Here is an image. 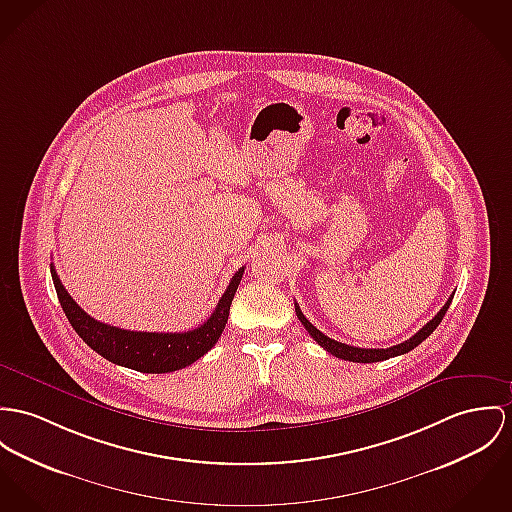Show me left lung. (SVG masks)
Masks as SVG:
<instances>
[{
  "mask_svg": "<svg viewBox=\"0 0 512 512\" xmlns=\"http://www.w3.org/2000/svg\"><path fill=\"white\" fill-rule=\"evenodd\" d=\"M452 298H454V294L446 300V304L442 306V310L434 315L433 319H431L423 329H419L411 339H407V341H403V343H399V345H394V347H390V349H360V347H351V345L339 343V341H335V339H329L327 335H323L317 327H314V325L306 319V315L302 314V310H300L298 304H296V315H298V319L302 321V325L306 327V331L314 337V341H317V345H321L327 353H331L333 356H337V358H343V360H349V362H380V360H388V358H392V356L409 353V351H413L417 345H421V343L433 333L434 329L438 327V323L442 321L444 314L448 312Z\"/></svg>",
  "mask_w": 512,
  "mask_h": 512,
  "instance_id": "obj_1",
  "label": "left lung"
}]
</instances>
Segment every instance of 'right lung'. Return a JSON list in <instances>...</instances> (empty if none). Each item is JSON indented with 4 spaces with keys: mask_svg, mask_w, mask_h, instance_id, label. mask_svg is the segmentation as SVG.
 Here are the masks:
<instances>
[{
    "mask_svg": "<svg viewBox=\"0 0 512 512\" xmlns=\"http://www.w3.org/2000/svg\"><path fill=\"white\" fill-rule=\"evenodd\" d=\"M243 271L245 269L241 267L236 275L232 276L216 310L197 329L185 333H146L113 327L85 314L68 294L54 267L50 265L60 306L79 337L95 353L101 354L109 362L146 374H165L181 370L193 364L216 345L228 323L230 306L236 296Z\"/></svg>",
    "mask_w": 512,
    "mask_h": 512,
    "instance_id": "obj_1",
    "label": "right lung"
}]
</instances>
